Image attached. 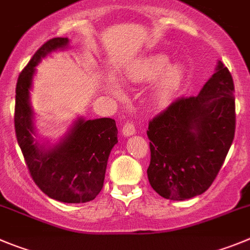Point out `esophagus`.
<instances>
[{
  "instance_id": "obj_1",
  "label": "esophagus",
  "mask_w": 250,
  "mask_h": 250,
  "mask_svg": "<svg viewBox=\"0 0 250 250\" xmlns=\"http://www.w3.org/2000/svg\"><path fill=\"white\" fill-rule=\"evenodd\" d=\"M135 132H136V130H135L134 124L130 123V121H127V123L124 124L123 134L125 135V136H131V135H134Z\"/></svg>"
}]
</instances>
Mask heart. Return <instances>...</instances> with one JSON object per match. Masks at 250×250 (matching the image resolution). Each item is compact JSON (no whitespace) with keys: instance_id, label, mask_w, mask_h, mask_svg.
I'll use <instances>...</instances> for the list:
<instances>
[{"instance_id":"obj_1","label":"heart","mask_w":250,"mask_h":250,"mask_svg":"<svg viewBox=\"0 0 250 250\" xmlns=\"http://www.w3.org/2000/svg\"><path fill=\"white\" fill-rule=\"evenodd\" d=\"M170 63V59L165 54H152L136 64L132 75L139 80H152L157 78L153 86V98L159 104H167L177 95L185 80V69L180 64ZM110 89L119 91L115 82L110 83Z\"/></svg>"}]
</instances>
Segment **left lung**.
<instances>
[{
  "instance_id": "8db88e82",
  "label": "left lung",
  "mask_w": 250,
  "mask_h": 250,
  "mask_svg": "<svg viewBox=\"0 0 250 250\" xmlns=\"http://www.w3.org/2000/svg\"><path fill=\"white\" fill-rule=\"evenodd\" d=\"M234 84L218 62L196 97L178 98L148 123L147 177L164 198L189 200L207 191L234 139Z\"/></svg>"
}]
</instances>
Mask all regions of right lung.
<instances>
[{"label":"right lung","mask_w":250,"mask_h":250,"mask_svg":"<svg viewBox=\"0 0 250 250\" xmlns=\"http://www.w3.org/2000/svg\"><path fill=\"white\" fill-rule=\"evenodd\" d=\"M68 38H52L37 50L20 73L16 85L15 130L24 161L34 183L48 197L64 203H84L102 191L110 151L118 143L114 119H78L52 147L34 139L33 110L29 89L36 65L50 52L68 47Z\"/></svg>","instance_id":"obj_1"}]
</instances>
